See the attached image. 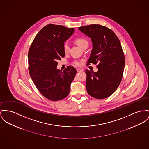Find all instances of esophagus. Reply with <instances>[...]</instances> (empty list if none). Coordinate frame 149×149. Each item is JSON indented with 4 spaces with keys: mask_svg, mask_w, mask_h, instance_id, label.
<instances>
[{
    "mask_svg": "<svg viewBox=\"0 0 149 149\" xmlns=\"http://www.w3.org/2000/svg\"><path fill=\"white\" fill-rule=\"evenodd\" d=\"M76 70H77V72H80L82 71V70L79 69V68H77Z\"/></svg>",
    "mask_w": 149,
    "mask_h": 149,
    "instance_id": "esophagus-1",
    "label": "esophagus"
}]
</instances>
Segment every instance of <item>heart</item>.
I'll return each mask as SVG.
<instances>
[{
	"label": "heart",
	"instance_id": "b5f03b06",
	"mask_svg": "<svg viewBox=\"0 0 149 149\" xmlns=\"http://www.w3.org/2000/svg\"><path fill=\"white\" fill-rule=\"evenodd\" d=\"M75 42L79 47H80L82 49L84 48L85 46H88V45H89L88 40H86L85 38H83V37H77V38H76L75 39ZM63 49L64 52H65V53H67L69 51L70 46H69L68 43L67 42H65L63 43ZM74 64L76 65L79 66L81 65V62L79 61H74Z\"/></svg>",
	"mask_w": 149,
	"mask_h": 149
}]
</instances>
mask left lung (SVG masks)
I'll return each instance as SVG.
<instances>
[{
    "instance_id": "1",
    "label": "left lung",
    "mask_w": 149,
    "mask_h": 149,
    "mask_svg": "<svg viewBox=\"0 0 149 149\" xmlns=\"http://www.w3.org/2000/svg\"><path fill=\"white\" fill-rule=\"evenodd\" d=\"M90 38L93 49L87 65L98 64V70H85L86 87L90 95L104 99L119 87L125 65V58L119 38L109 28L98 24L79 28Z\"/></svg>"
}]
</instances>
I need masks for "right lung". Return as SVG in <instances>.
Masks as SVG:
<instances>
[{
    "label": "right lung",
    "mask_w": 149,
    "mask_h": 149,
    "mask_svg": "<svg viewBox=\"0 0 149 149\" xmlns=\"http://www.w3.org/2000/svg\"><path fill=\"white\" fill-rule=\"evenodd\" d=\"M74 31V28L47 25L37 34L28 52L30 77L40 93L52 101L68 95L77 72L72 66L63 71L56 68L58 61L65 56L63 43Z\"/></svg>",
    "instance_id": "obj_1"
}]
</instances>
